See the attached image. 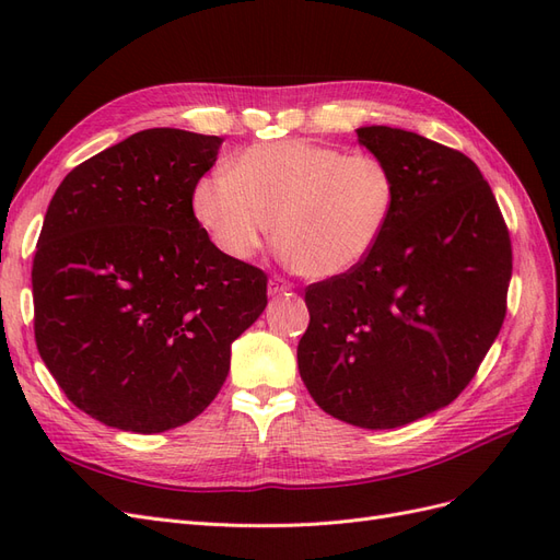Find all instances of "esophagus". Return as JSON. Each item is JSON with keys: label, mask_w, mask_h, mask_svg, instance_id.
Instances as JSON below:
<instances>
[{"label": "esophagus", "mask_w": 560, "mask_h": 560, "mask_svg": "<svg viewBox=\"0 0 560 560\" xmlns=\"http://www.w3.org/2000/svg\"><path fill=\"white\" fill-rule=\"evenodd\" d=\"M287 292H292L290 282L282 280V278H270V282H268V294L270 296H280V294H287Z\"/></svg>", "instance_id": "obj_1"}]
</instances>
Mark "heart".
Returning a JSON list of instances; mask_svg holds the SVG:
<instances>
[{
  "label": "heart",
  "mask_w": 560,
  "mask_h": 560,
  "mask_svg": "<svg viewBox=\"0 0 560 560\" xmlns=\"http://www.w3.org/2000/svg\"><path fill=\"white\" fill-rule=\"evenodd\" d=\"M397 200V175L385 159L282 140L254 144L229 171L200 177L191 210L224 257L252 259L273 229L284 259L301 276L331 280L374 254Z\"/></svg>",
  "instance_id": "1"
}]
</instances>
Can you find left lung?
<instances>
[{
	"label": "left lung",
	"instance_id": "obj_1",
	"mask_svg": "<svg viewBox=\"0 0 560 560\" xmlns=\"http://www.w3.org/2000/svg\"><path fill=\"white\" fill-rule=\"evenodd\" d=\"M358 140L397 175L371 257L306 290L299 374L322 411L393 430L448 406L500 334L512 241L488 182L460 151L387 126Z\"/></svg>",
	"mask_w": 560,
	"mask_h": 560
}]
</instances>
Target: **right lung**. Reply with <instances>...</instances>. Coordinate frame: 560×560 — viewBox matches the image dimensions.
Returning a JSON list of instances; mask_svg holds the SVG:
<instances>
[{
    "instance_id": "right-lung-1",
    "label": "right lung",
    "mask_w": 560,
    "mask_h": 560,
    "mask_svg": "<svg viewBox=\"0 0 560 560\" xmlns=\"http://www.w3.org/2000/svg\"><path fill=\"white\" fill-rule=\"evenodd\" d=\"M222 138L130 135L62 179L35 264V338L77 409L156 434L208 409L231 343L266 308V273L219 252L191 194Z\"/></svg>"
}]
</instances>
